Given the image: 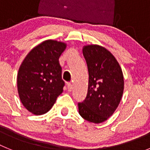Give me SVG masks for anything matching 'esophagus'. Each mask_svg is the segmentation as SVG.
<instances>
[{
    "mask_svg": "<svg viewBox=\"0 0 150 150\" xmlns=\"http://www.w3.org/2000/svg\"><path fill=\"white\" fill-rule=\"evenodd\" d=\"M67 90H68L69 91H71L73 89V85L71 83H67Z\"/></svg>",
    "mask_w": 150,
    "mask_h": 150,
    "instance_id": "1",
    "label": "esophagus"
}]
</instances>
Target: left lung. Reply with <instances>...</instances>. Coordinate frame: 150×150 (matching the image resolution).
Instances as JSON below:
<instances>
[{
	"mask_svg": "<svg viewBox=\"0 0 150 150\" xmlns=\"http://www.w3.org/2000/svg\"><path fill=\"white\" fill-rule=\"evenodd\" d=\"M83 54L88 71L86 98L78 103L79 113L95 124L110 117L118 107L124 90V78L120 64L110 52L99 45H88Z\"/></svg>",
	"mask_w": 150,
	"mask_h": 150,
	"instance_id": "left-lung-1",
	"label": "left lung"
}]
</instances>
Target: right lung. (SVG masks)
<instances>
[{
  "mask_svg": "<svg viewBox=\"0 0 150 150\" xmlns=\"http://www.w3.org/2000/svg\"><path fill=\"white\" fill-rule=\"evenodd\" d=\"M66 43L48 40L26 55L18 69L17 88L21 102L29 112L43 115L62 93L64 82L59 59Z\"/></svg>",
  "mask_w": 150,
  "mask_h": 150,
  "instance_id": "add662e5",
  "label": "right lung"
}]
</instances>
